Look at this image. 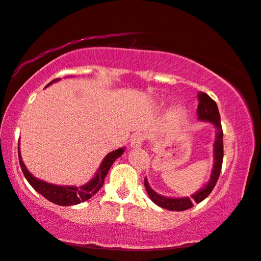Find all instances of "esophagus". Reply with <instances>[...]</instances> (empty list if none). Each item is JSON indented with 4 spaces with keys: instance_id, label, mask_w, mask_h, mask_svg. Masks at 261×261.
Listing matches in <instances>:
<instances>
[{
    "instance_id": "1",
    "label": "esophagus",
    "mask_w": 261,
    "mask_h": 261,
    "mask_svg": "<svg viewBox=\"0 0 261 261\" xmlns=\"http://www.w3.org/2000/svg\"><path fill=\"white\" fill-rule=\"evenodd\" d=\"M144 139H145V136H144L143 134L134 135L131 139V147H140L143 145Z\"/></svg>"
}]
</instances>
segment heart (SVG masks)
I'll return each instance as SVG.
<instances>
[{"label": "heart", "instance_id": "1", "mask_svg": "<svg viewBox=\"0 0 261 261\" xmlns=\"http://www.w3.org/2000/svg\"><path fill=\"white\" fill-rule=\"evenodd\" d=\"M169 126L172 129H177L181 126V124L184 123L186 118V111L182 108H174L171 113H169Z\"/></svg>", "mask_w": 261, "mask_h": 261}]
</instances>
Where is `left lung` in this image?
I'll return each mask as SVG.
<instances>
[{
	"instance_id": "1",
	"label": "left lung",
	"mask_w": 261,
	"mask_h": 261,
	"mask_svg": "<svg viewBox=\"0 0 261 261\" xmlns=\"http://www.w3.org/2000/svg\"><path fill=\"white\" fill-rule=\"evenodd\" d=\"M197 100V119L202 122L212 123L215 126V131H216V137H215L214 142V165L208 182L190 196L169 197L160 195V194L154 192V190L150 187V185H148L146 177L145 180H144V186H145L146 192L153 203L159 205L160 208L172 210V212H184V210L192 208L194 203H200V202L203 201L204 198L208 197L209 194L212 193V190L214 189L215 185H216L218 177H220L221 174L223 163V130L221 124L220 111H218L216 102L205 93H198Z\"/></svg>"
}]
</instances>
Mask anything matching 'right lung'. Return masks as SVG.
Instances as JSON below:
<instances>
[{
  "mask_svg": "<svg viewBox=\"0 0 261 261\" xmlns=\"http://www.w3.org/2000/svg\"><path fill=\"white\" fill-rule=\"evenodd\" d=\"M60 79H56L49 82L46 86H51L53 82L59 81ZM124 151H125V147H119L117 150L108 153L105 156V159L102 160V163L98 167L96 174L93 176L92 180H89L86 185H82L80 187H76V186H60V185H55L49 184L46 181L40 180L35 175H32L29 169L27 168L25 165L23 163L22 155H20L19 151V140H18V158H19V165L20 168H22L23 174L28 180V182L32 186L36 192H38L40 195H43L45 198H47L49 202L52 203L58 204V205H75L81 203V202H85L89 200L90 197H93L95 194H96L98 190L101 189L105 182V179L107 174H108L110 167L113 166L115 160L121 156Z\"/></svg>",
  "mask_w": 261,
  "mask_h": 261,
  "instance_id": "add662e5",
  "label": "right lung"
}]
</instances>
